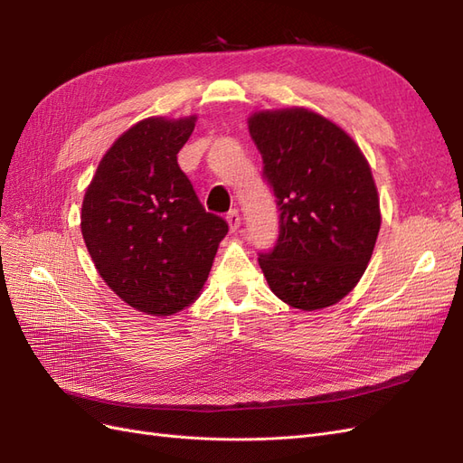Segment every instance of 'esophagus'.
I'll return each mask as SVG.
<instances>
[{
	"mask_svg": "<svg viewBox=\"0 0 463 463\" xmlns=\"http://www.w3.org/2000/svg\"><path fill=\"white\" fill-rule=\"evenodd\" d=\"M226 220H228V223H230V230H232V232L240 230V226H241V216H240V213H237V210H232V213H228Z\"/></svg>",
	"mask_w": 463,
	"mask_h": 463,
	"instance_id": "obj_1",
	"label": "esophagus"
}]
</instances>
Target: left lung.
Here are the masks:
<instances>
[{"mask_svg": "<svg viewBox=\"0 0 463 463\" xmlns=\"http://www.w3.org/2000/svg\"><path fill=\"white\" fill-rule=\"evenodd\" d=\"M279 206V237L259 264L293 309L335 305L365 274L381 230L371 165L338 123L303 106L247 118Z\"/></svg>", "mask_w": 463, "mask_h": 463, "instance_id": "1", "label": "left lung"}]
</instances>
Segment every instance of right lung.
<instances>
[{
    "instance_id": "right-lung-1",
    "label": "right lung",
    "mask_w": 463,
    "mask_h": 463,
    "mask_svg": "<svg viewBox=\"0 0 463 463\" xmlns=\"http://www.w3.org/2000/svg\"><path fill=\"white\" fill-rule=\"evenodd\" d=\"M194 123L193 114L131 125L106 150L82 199L80 232L98 274L121 301L152 317L197 301L228 233L177 164Z\"/></svg>"
}]
</instances>
